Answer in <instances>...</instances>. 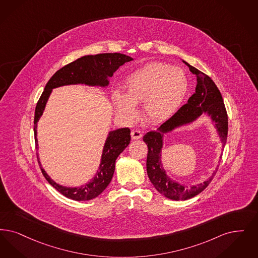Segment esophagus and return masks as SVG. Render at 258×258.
<instances>
[{
  "instance_id": "esophagus-1",
  "label": "esophagus",
  "mask_w": 258,
  "mask_h": 258,
  "mask_svg": "<svg viewBox=\"0 0 258 258\" xmlns=\"http://www.w3.org/2000/svg\"><path fill=\"white\" fill-rule=\"evenodd\" d=\"M132 137L133 139H140L142 137V133L138 130H134L132 131Z\"/></svg>"
}]
</instances>
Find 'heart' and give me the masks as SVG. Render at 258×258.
<instances>
[{
  "label": "heart",
  "instance_id": "1",
  "mask_svg": "<svg viewBox=\"0 0 258 258\" xmlns=\"http://www.w3.org/2000/svg\"><path fill=\"white\" fill-rule=\"evenodd\" d=\"M185 72L165 63L154 62L130 75L124 81L125 94H112L115 109L123 119L133 121L137 116L136 103H144L146 119L162 123L178 109L188 91Z\"/></svg>",
  "mask_w": 258,
  "mask_h": 258
}]
</instances>
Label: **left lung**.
Segmentation results:
<instances>
[{
    "label": "left lung",
    "mask_w": 258,
    "mask_h": 258,
    "mask_svg": "<svg viewBox=\"0 0 258 258\" xmlns=\"http://www.w3.org/2000/svg\"><path fill=\"white\" fill-rule=\"evenodd\" d=\"M183 62L189 67L190 72L196 76V91L188 99L187 103L182 105L170 119L156 131L149 132L143 137L148 146L147 173L149 178L160 194L174 201H185L203 192L211 182L216 172L206 181L197 185L185 186L172 180L166 175L165 170L161 164V149L163 147L164 134L172 132L177 126L189 124L201 115L206 113L215 123L224 148L227 142L228 124L226 106L216 84L205 73L201 72L187 62Z\"/></svg>",
    "instance_id": "1"
}]
</instances>
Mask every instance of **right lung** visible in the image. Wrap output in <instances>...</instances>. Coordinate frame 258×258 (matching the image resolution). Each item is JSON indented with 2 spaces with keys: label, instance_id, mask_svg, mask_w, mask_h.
<instances>
[{
  "label": "right lung",
  "instance_id": "right-lung-1",
  "mask_svg": "<svg viewBox=\"0 0 258 258\" xmlns=\"http://www.w3.org/2000/svg\"><path fill=\"white\" fill-rule=\"evenodd\" d=\"M133 57L123 53H99L95 55H84L77 60L71 62L58 71L47 83L45 89L42 93L34 113V140L36 151L38 150L37 144V122L40 119L45 109L47 101L50 97L53 88L69 85V84H86L90 86H107L108 77H112L113 73L125 62L132 61ZM131 142V130L128 127L119 128L112 131L108 134V137L103 147V155L101 164L93 177L92 180L87 184L81 187H65L54 182L52 178L47 175L40 165L42 174L51 185L55 188L63 196L74 201H89L103 193V190L110 183L114 170L115 161L119 155L124 151ZM37 159L38 153H36ZM40 164V161L38 160Z\"/></svg>",
  "mask_w": 258,
  "mask_h": 258
}]
</instances>
